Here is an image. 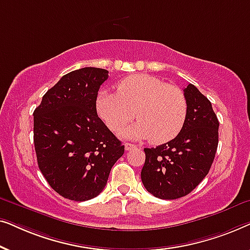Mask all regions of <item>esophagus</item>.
Masks as SVG:
<instances>
[{
	"instance_id": "obj_1",
	"label": "esophagus",
	"mask_w": 250,
	"mask_h": 250,
	"mask_svg": "<svg viewBox=\"0 0 250 250\" xmlns=\"http://www.w3.org/2000/svg\"><path fill=\"white\" fill-rule=\"evenodd\" d=\"M135 148H136V146L132 145V143H125V150H126V151H129V150L135 149Z\"/></svg>"
}]
</instances>
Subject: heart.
I'll return each instance as SVG.
<instances>
[{
    "instance_id": "heart-1",
    "label": "heart",
    "mask_w": 250,
    "mask_h": 250,
    "mask_svg": "<svg viewBox=\"0 0 250 250\" xmlns=\"http://www.w3.org/2000/svg\"><path fill=\"white\" fill-rule=\"evenodd\" d=\"M99 117L112 132L119 133L135 117L138 123L126 128V139H150L156 145L179 134L187 118V98L179 87L150 75H132L117 84V93L99 91L95 100Z\"/></svg>"
}]
</instances>
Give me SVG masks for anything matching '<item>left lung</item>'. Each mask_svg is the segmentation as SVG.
<instances>
[{
  "instance_id": "1",
  "label": "left lung",
  "mask_w": 250,
  "mask_h": 250,
  "mask_svg": "<svg viewBox=\"0 0 250 250\" xmlns=\"http://www.w3.org/2000/svg\"><path fill=\"white\" fill-rule=\"evenodd\" d=\"M188 111L176 138L146 148L141 170L143 186L160 199L189 194L209 172L218 145V119L210 101L192 84L184 88Z\"/></svg>"
}]
</instances>
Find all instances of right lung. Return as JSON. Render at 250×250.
<instances>
[{
    "instance_id": "add662e5",
    "label": "right lung",
    "mask_w": 250,
    "mask_h": 250,
    "mask_svg": "<svg viewBox=\"0 0 250 250\" xmlns=\"http://www.w3.org/2000/svg\"><path fill=\"white\" fill-rule=\"evenodd\" d=\"M108 70L70 71L43 95L34 110V146L39 168L51 188L69 200L97 197L124 146L95 110Z\"/></svg>"
}]
</instances>
